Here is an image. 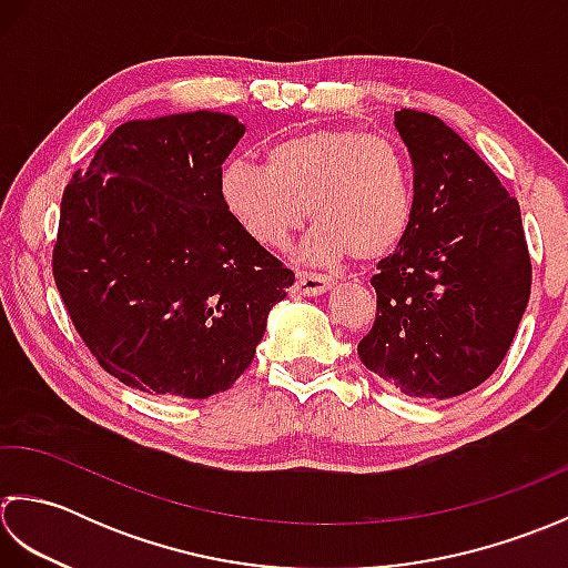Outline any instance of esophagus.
Masks as SVG:
<instances>
[{
	"instance_id": "1",
	"label": "esophagus",
	"mask_w": 568,
	"mask_h": 568,
	"mask_svg": "<svg viewBox=\"0 0 568 568\" xmlns=\"http://www.w3.org/2000/svg\"><path fill=\"white\" fill-rule=\"evenodd\" d=\"M331 286L328 276H321L316 272H296V282L292 286V294L296 296H318Z\"/></svg>"
}]
</instances>
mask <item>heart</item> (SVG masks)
Wrapping results in <instances>:
<instances>
[{
	"label": "heart",
	"instance_id": "1",
	"mask_svg": "<svg viewBox=\"0 0 568 568\" xmlns=\"http://www.w3.org/2000/svg\"><path fill=\"white\" fill-rule=\"evenodd\" d=\"M217 195L230 220L264 250H284L311 215L308 262L333 264L351 254L377 262L412 225L414 171L389 136L321 126L270 144L264 166L227 161Z\"/></svg>",
	"mask_w": 568,
	"mask_h": 568
}]
</instances>
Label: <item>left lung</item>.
I'll return each instance as SVG.
<instances>
[{
	"label": "left lung",
	"mask_w": 568,
	"mask_h": 568,
	"mask_svg": "<svg viewBox=\"0 0 568 568\" xmlns=\"http://www.w3.org/2000/svg\"><path fill=\"white\" fill-rule=\"evenodd\" d=\"M414 166V217L369 280L375 323L357 355L409 397L448 399L488 379L510 351L531 288L519 203L429 112L399 110Z\"/></svg>",
	"instance_id": "left-lung-1"
}]
</instances>
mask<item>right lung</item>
<instances>
[{"label":"right lung","mask_w":568,"mask_h":568,"mask_svg":"<svg viewBox=\"0 0 568 568\" xmlns=\"http://www.w3.org/2000/svg\"><path fill=\"white\" fill-rule=\"evenodd\" d=\"M223 112L124 122L63 191L53 280L80 338L126 387L205 399L250 367L294 272L230 220Z\"/></svg>","instance_id":"obj_1"}]
</instances>
